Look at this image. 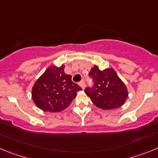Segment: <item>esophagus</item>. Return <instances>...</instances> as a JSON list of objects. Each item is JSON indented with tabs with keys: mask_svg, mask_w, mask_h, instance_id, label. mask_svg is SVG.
Instances as JSON below:
<instances>
[{
	"mask_svg": "<svg viewBox=\"0 0 158 158\" xmlns=\"http://www.w3.org/2000/svg\"><path fill=\"white\" fill-rule=\"evenodd\" d=\"M79 85L82 88V89H85V87H86V84H85V82H84V81H81V82L79 83Z\"/></svg>",
	"mask_w": 158,
	"mask_h": 158,
	"instance_id": "obj_1",
	"label": "esophagus"
}]
</instances>
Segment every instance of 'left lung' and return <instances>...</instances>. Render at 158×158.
<instances>
[{
	"mask_svg": "<svg viewBox=\"0 0 158 158\" xmlns=\"http://www.w3.org/2000/svg\"><path fill=\"white\" fill-rule=\"evenodd\" d=\"M89 76L94 81L93 87H86L85 93L92 102L104 110L118 108L124 104L129 93L126 85L113 69L100 70L94 65Z\"/></svg>",
	"mask_w": 158,
	"mask_h": 158,
	"instance_id": "1",
	"label": "left lung"
}]
</instances>
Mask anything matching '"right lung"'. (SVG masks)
<instances>
[{"mask_svg": "<svg viewBox=\"0 0 158 158\" xmlns=\"http://www.w3.org/2000/svg\"><path fill=\"white\" fill-rule=\"evenodd\" d=\"M64 69V64L50 66L32 86V101L41 110L60 112L70 105L76 93L82 89Z\"/></svg>", "mask_w": 158, "mask_h": 158, "instance_id": "1", "label": "right lung"}]
</instances>
